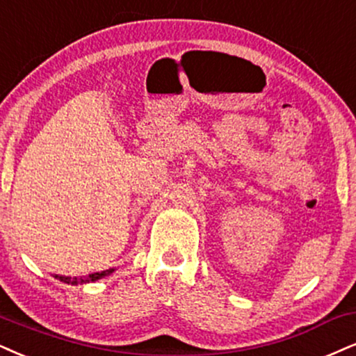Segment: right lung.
I'll list each match as a JSON object with an SVG mask.
<instances>
[{
  "label": "right lung",
  "instance_id": "add662e5",
  "mask_svg": "<svg viewBox=\"0 0 356 356\" xmlns=\"http://www.w3.org/2000/svg\"><path fill=\"white\" fill-rule=\"evenodd\" d=\"M113 269H107V270H102V272H94V274H89L86 275V277H67V275H54L57 280H60V282L64 284H71V285H79V284H89V282H95V280L105 277V275L112 274Z\"/></svg>",
  "mask_w": 356,
  "mask_h": 356
}]
</instances>
